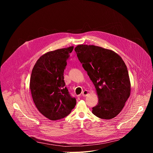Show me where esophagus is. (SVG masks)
Listing matches in <instances>:
<instances>
[{
    "instance_id": "1",
    "label": "esophagus",
    "mask_w": 153,
    "mask_h": 153,
    "mask_svg": "<svg viewBox=\"0 0 153 153\" xmlns=\"http://www.w3.org/2000/svg\"><path fill=\"white\" fill-rule=\"evenodd\" d=\"M88 94V91H87V90H84L83 92H82V96H83V97H85V96H86Z\"/></svg>"
}]
</instances>
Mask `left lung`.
<instances>
[{"label":"left lung","instance_id":"1","mask_svg":"<svg viewBox=\"0 0 153 153\" xmlns=\"http://www.w3.org/2000/svg\"><path fill=\"white\" fill-rule=\"evenodd\" d=\"M80 62L94 83L99 102L93 113L111 119L122 110L130 96L131 83L126 65L116 52L95 45L74 48Z\"/></svg>","mask_w":153,"mask_h":153}]
</instances>
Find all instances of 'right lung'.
I'll return each instance as SVG.
<instances>
[{"instance_id":"obj_1","label":"right lung","mask_w":153,"mask_h":153,"mask_svg":"<svg viewBox=\"0 0 153 153\" xmlns=\"http://www.w3.org/2000/svg\"><path fill=\"white\" fill-rule=\"evenodd\" d=\"M74 47L58 49L41 56L33 68L30 89L39 111L51 120L67 116L76 100L65 87L63 73Z\"/></svg>"}]
</instances>
